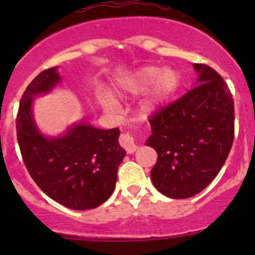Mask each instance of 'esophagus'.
Instances as JSON below:
<instances>
[{
    "label": "esophagus",
    "instance_id": "34e87169",
    "mask_svg": "<svg viewBox=\"0 0 255 255\" xmlns=\"http://www.w3.org/2000/svg\"><path fill=\"white\" fill-rule=\"evenodd\" d=\"M120 144L126 149L128 154H132L137 150V144H135V139L132 134L129 133H123L120 137Z\"/></svg>",
    "mask_w": 255,
    "mask_h": 255
}]
</instances>
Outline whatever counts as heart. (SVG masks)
<instances>
[{
	"mask_svg": "<svg viewBox=\"0 0 255 255\" xmlns=\"http://www.w3.org/2000/svg\"><path fill=\"white\" fill-rule=\"evenodd\" d=\"M179 82L180 75L175 69H160L158 66L146 65L122 80L120 89L128 94H140L151 85L150 92L143 105L146 112H151L175 94Z\"/></svg>",
	"mask_w": 255,
	"mask_h": 255,
	"instance_id": "1",
	"label": "heart"
}]
</instances>
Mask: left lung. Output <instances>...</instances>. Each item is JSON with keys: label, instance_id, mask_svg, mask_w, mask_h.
Here are the masks:
<instances>
[{"label": "left lung", "instance_id": "1", "mask_svg": "<svg viewBox=\"0 0 255 255\" xmlns=\"http://www.w3.org/2000/svg\"><path fill=\"white\" fill-rule=\"evenodd\" d=\"M196 87L149 118L145 145L158 153L150 171L154 186L170 199L201 192L222 169L235 138V104L222 76L194 64Z\"/></svg>", "mask_w": 255, "mask_h": 255}]
</instances>
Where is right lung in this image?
<instances>
[{
	"mask_svg": "<svg viewBox=\"0 0 255 255\" xmlns=\"http://www.w3.org/2000/svg\"><path fill=\"white\" fill-rule=\"evenodd\" d=\"M60 81L51 68L28 85L17 113L18 144L28 173L47 196L71 210H90L112 195L126 150L118 143V128L100 129L80 122L59 137L40 133L32 113L34 97Z\"/></svg>",
	"mask_w": 255,
	"mask_h": 255,
	"instance_id": "add662e5",
	"label": "right lung"
}]
</instances>
